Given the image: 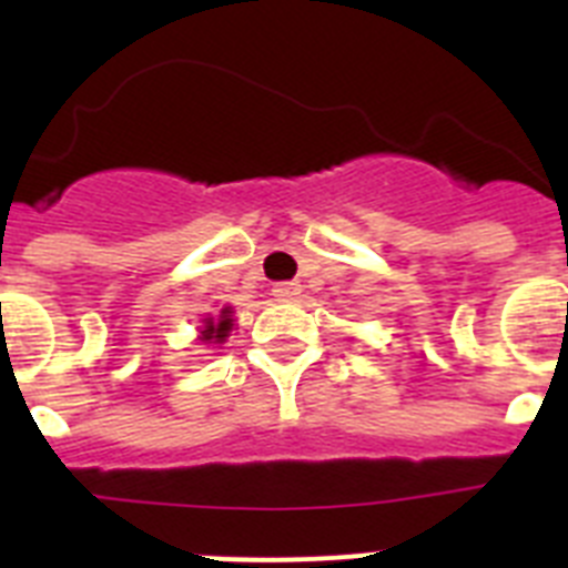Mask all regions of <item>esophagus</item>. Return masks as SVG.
Instances as JSON below:
<instances>
[{
	"mask_svg": "<svg viewBox=\"0 0 568 568\" xmlns=\"http://www.w3.org/2000/svg\"><path fill=\"white\" fill-rule=\"evenodd\" d=\"M298 293H302V284H298V281H281V284H273L275 298H295Z\"/></svg>",
	"mask_w": 568,
	"mask_h": 568,
	"instance_id": "1",
	"label": "esophagus"
}]
</instances>
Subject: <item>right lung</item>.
Masks as SVG:
<instances>
[{"label": "right lung", "mask_w": 568, "mask_h": 568, "mask_svg": "<svg viewBox=\"0 0 568 568\" xmlns=\"http://www.w3.org/2000/svg\"><path fill=\"white\" fill-rule=\"evenodd\" d=\"M230 324H232V318H226V316H224V322H217V324L206 322V331H203V342H210V338H215V342H224V336L230 333Z\"/></svg>", "instance_id": "obj_1"}]
</instances>
